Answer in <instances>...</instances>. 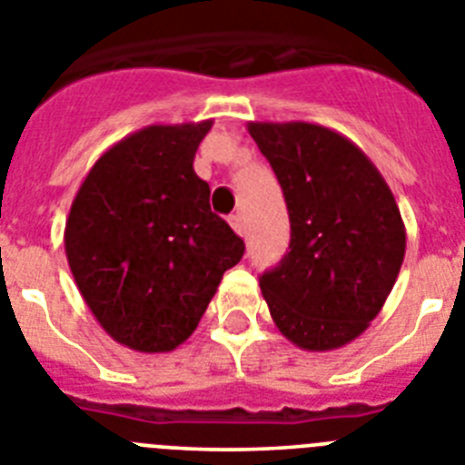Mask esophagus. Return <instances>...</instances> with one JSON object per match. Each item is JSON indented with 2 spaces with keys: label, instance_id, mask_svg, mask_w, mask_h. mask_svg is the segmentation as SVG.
Listing matches in <instances>:
<instances>
[{
  "label": "esophagus",
  "instance_id": "obj_1",
  "mask_svg": "<svg viewBox=\"0 0 465 465\" xmlns=\"http://www.w3.org/2000/svg\"><path fill=\"white\" fill-rule=\"evenodd\" d=\"M228 223L232 225V230H235L237 235H242L244 237V219H242V213H230V219H228Z\"/></svg>",
  "mask_w": 465,
  "mask_h": 465
}]
</instances>
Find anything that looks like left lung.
Listing matches in <instances>:
<instances>
[{
	"label": "left lung",
	"instance_id": "left-lung-1",
	"mask_svg": "<svg viewBox=\"0 0 465 465\" xmlns=\"http://www.w3.org/2000/svg\"><path fill=\"white\" fill-rule=\"evenodd\" d=\"M289 207L291 244L261 277L283 338L307 351L356 340L380 314L405 258L391 188L351 139L316 123H249Z\"/></svg>",
	"mask_w": 465,
	"mask_h": 465
}]
</instances>
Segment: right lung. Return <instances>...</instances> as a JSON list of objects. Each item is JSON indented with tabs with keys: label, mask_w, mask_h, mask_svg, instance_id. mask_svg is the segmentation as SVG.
I'll return each instance as SVG.
<instances>
[{
	"label": "right lung",
	"mask_w": 465,
	"mask_h": 465,
	"mask_svg": "<svg viewBox=\"0 0 465 465\" xmlns=\"http://www.w3.org/2000/svg\"><path fill=\"white\" fill-rule=\"evenodd\" d=\"M212 121L146 125L97 158L64 225L85 305L123 347L163 354L186 342L244 242L209 207L193 170Z\"/></svg>",
	"instance_id": "1"
}]
</instances>
